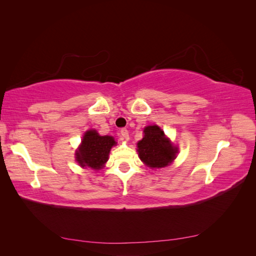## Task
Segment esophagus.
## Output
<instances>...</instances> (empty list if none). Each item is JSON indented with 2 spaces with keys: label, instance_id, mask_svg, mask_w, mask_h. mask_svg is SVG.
I'll list each match as a JSON object with an SVG mask.
<instances>
[{
  "label": "esophagus",
  "instance_id": "34e87169",
  "mask_svg": "<svg viewBox=\"0 0 256 256\" xmlns=\"http://www.w3.org/2000/svg\"><path fill=\"white\" fill-rule=\"evenodd\" d=\"M120 134H122V138H125V140H128L129 138V134H128V130L126 128L120 129Z\"/></svg>",
  "mask_w": 256,
  "mask_h": 256
}]
</instances>
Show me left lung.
Masks as SVG:
<instances>
[{
    "mask_svg": "<svg viewBox=\"0 0 256 256\" xmlns=\"http://www.w3.org/2000/svg\"><path fill=\"white\" fill-rule=\"evenodd\" d=\"M144 138L138 143V157L150 168H164L175 159L177 150L158 126H147Z\"/></svg>",
    "mask_w": 256,
    "mask_h": 256,
    "instance_id": "left-lung-1",
    "label": "left lung"
}]
</instances>
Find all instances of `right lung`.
I'll return each instance as SVG.
<instances>
[{
	"label": "right lung",
	"instance_id": "right-lung-1",
	"mask_svg": "<svg viewBox=\"0 0 256 256\" xmlns=\"http://www.w3.org/2000/svg\"><path fill=\"white\" fill-rule=\"evenodd\" d=\"M115 144L113 136H102L97 131L90 130L84 134L80 148L76 154V161L83 168H102L108 161L111 147Z\"/></svg>",
	"mask_w": 256,
	"mask_h": 256
}]
</instances>
